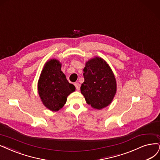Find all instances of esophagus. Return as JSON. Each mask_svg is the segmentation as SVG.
<instances>
[{
	"label": "esophagus",
	"instance_id": "obj_1",
	"mask_svg": "<svg viewBox=\"0 0 160 160\" xmlns=\"http://www.w3.org/2000/svg\"><path fill=\"white\" fill-rule=\"evenodd\" d=\"M74 86H75V87H76V90L77 91H78V90H80V84L79 83H75L74 84Z\"/></svg>",
	"mask_w": 160,
	"mask_h": 160
}]
</instances>
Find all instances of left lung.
Masks as SVG:
<instances>
[{
	"label": "left lung",
	"instance_id": "1",
	"mask_svg": "<svg viewBox=\"0 0 160 160\" xmlns=\"http://www.w3.org/2000/svg\"><path fill=\"white\" fill-rule=\"evenodd\" d=\"M83 75L80 90L86 103L99 110L108 106L117 92L115 77L109 64L102 58H91L86 62Z\"/></svg>",
	"mask_w": 160,
	"mask_h": 160
}]
</instances>
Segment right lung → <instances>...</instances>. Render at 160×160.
<instances>
[{
  "instance_id": "add662e5",
  "label": "right lung",
  "mask_w": 160,
  "mask_h": 160,
  "mask_svg": "<svg viewBox=\"0 0 160 160\" xmlns=\"http://www.w3.org/2000/svg\"><path fill=\"white\" fill-rule=\"evenodd\" d=\"M38 88L41 102L52 111L61 109L66 103L68 95L76 89L61 71V63L55 58L50 59L45 64Z\"/></svg>"
}]
</instances>
